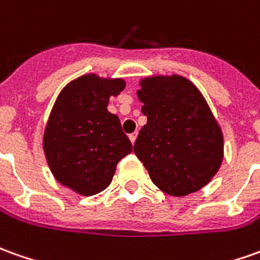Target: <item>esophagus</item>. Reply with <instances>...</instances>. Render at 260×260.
Masks as SVG:
<instances>
[{"instance_id":"1","label":"esophagus","mask_w":260,"mask_h":260,"mask_svg":"<svg viewBox=\"0 0 260 260\" xmlns=\"http://www.w3.org/2000/svg\"><path fill=\"white\" fill-rule=\"evenodd\" d=\"M137 135H138V132H134V134H131L129 135V139H131V142H132V145L135 144V141H137Z\"/></svg>"}]
</instances>
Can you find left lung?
Wrapping results in <instances>:
<instances>
[{"label":"left lung","instance_id":"obj_1","mask_svg":"<svg viewBox=\"0 0 260 260\" xmlns=\"http://www.w3.org/2000/svg\"><path fill=\"white\" fill-rule=\"evenodd\" d=\"M139 86L148 122L135 141L138 159L171 197L202 189L223 160V134L202 92L178 74L146 77Z\"/></svg>","mask_w":260,"mask_h":260}]
</instances>
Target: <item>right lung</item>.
I'll use <instances>...</instances> for the list:
<instances>
[{
  "label": "right lung",
  "instance_id": "add662e5",
  "mask_svg": "<svg viewBox=\"0 0 260 260\" xmlns=\"http://www.w3.org/2000/svg\"><path fill=\"white\" fill-rule=\"evenodd\" d=\"M122 78L85 74L59 92L44 131V153L61 185L82 197L109 186L116 164L132 152L119 118L107 109L125 88Z\"/></svg>",
  "mask_w": 260,
  "mask_h": 260
}]
</instances>
